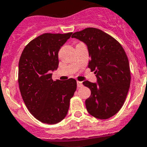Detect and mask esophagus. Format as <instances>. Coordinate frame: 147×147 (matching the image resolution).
Instances as JSON below:
<instances>
[{
	"mask_svg": "<svg viewBox=\"0 0 147 147\" xmlns=\"http://www.w3.org/2000/svg\"><path fill=\"white\" fill-rule=\"evenodd\" d=\"M82 86H83V84H82V82H79V81H77V86H78V88L82 87Z\"/></svg>",
	"mask_w": 147,
	"mask_h": 147,
	"instance_id": "1",
	"label": "esophagus"
}]
</instances>
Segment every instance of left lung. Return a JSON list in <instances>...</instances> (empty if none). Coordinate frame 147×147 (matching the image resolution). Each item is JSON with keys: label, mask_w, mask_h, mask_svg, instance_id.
<instances>
[{"label": "left lung", "mask_w": 147, "mask_h": 147, "mask_svg": "<svg viewBox=\"0 0 147 147\" xmlns=\"http://www.w3.org/2000/svg\"><path fill=\"white\" fill-rule=\"evenodd\" d=\"M87 45L97 83L85 81L91 95L85 101L88 113L98 119H108L116 114L126 98L131 82L129 63L121 45L114 37L97 28L89 27L72 34Z\"/></svg>", "instance_id": "obj_1"}]
</instances>
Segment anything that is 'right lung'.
<instances>
[{"label":"right lung","instance_id":"right-lung-1","mask_svg":"<svg viewBox=\"0 0 147 147\" xmlns=\"http://www.w3.org/2000/svg\"><path fill=\"white\" fill-rule=\"evenodd\" d=\"M71 34H41L26 45L19 59L22 99L31 114L44 123L55 124L65 118L76 89L74 79L54 81L51 74L58 67L60 48Z\"/></svg>","mask_w":147,"mask_h":147}]
</instances>
